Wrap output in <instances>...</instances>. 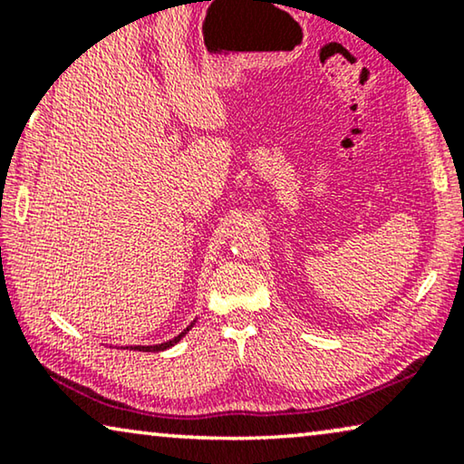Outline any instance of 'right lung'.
Here are the masks:
<instances>
[{
	"label": "right lung",
	"instance_id": "obj_1",
	"mask_svg": "<svg viewBox=\"0 0 464 464\" xmlns=\"http://www.w3.org/2000/svg\"><path fill=\"white\" fill-rule=\"evenodd\" d=\"M191 328H193V324H191V325H188V328H187V330H182L179 336H174V338H172V341H168V343H161V344H147V347H145V344H139V347H130V349H134V351H147V353H158V351H166V349H169V347H174V344H176V343H179V341H180V338H182V336H185V334H187V332H188V330H191ZM126 349H128V347H126Z\"/></svg>",
	"mask_w": 464,
	"mask_h": 464
}]
</instances>
